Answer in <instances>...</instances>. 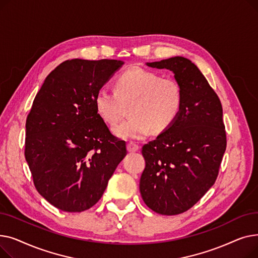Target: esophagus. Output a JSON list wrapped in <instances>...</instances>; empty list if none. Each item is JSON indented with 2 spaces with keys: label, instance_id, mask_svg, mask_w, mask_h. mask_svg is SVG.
Listing matches in <instances>:
<instances>
[{
  "label": "esophagus",
  "instance_id": "obj_1",
  "mask_svg": "<svg viewBox=\"0 0 258 258\" xmlns=\"http://www.w3.org/2000/svg\"><path fill=\"white\" fill-rule=\"evenodd\" d=\"M139 150V145L136 144L135 142H128L127 143V151L130 153H134V152H137Z\"/></svg>",
  "mask_w": 258,
  "mask_h": 258
}]
</instances>
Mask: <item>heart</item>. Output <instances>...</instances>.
<instances>
[{"mask_svg": "<svg viewBox=\"0 0 258 258\" xmlns=\"http://www.w3.org/2000/svg\"><path fill=\"white\" fill-rule=\"evenodd\" d=\"M183 103V92L175 79L162 77L142 68H132L116 80V90L101 88L95 96V106L101 119L110 126L124 116L126 106L132 114L114 128L122 139L141 140L162 133L177 120Z\"/></svg>", "mask_w": 258, "mask_h": 258, "instance_id": "heart-1", "label": "heart"}]
</instances>
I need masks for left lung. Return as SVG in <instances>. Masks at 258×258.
Instances as JSON below:
<instances>
[{
	"label": "left lung",
	"instance_id": "1",
	"mask_svg": "<svg viewBox=\"0 0 258 258\" xmlns=\"http://www.w3.org/2000/svg\"><path fill=\"white\" fill-rule=\"evenodd\" d=\"M146 66L170 70L183 92L177 120L142 147L145 168L140 179L146 206L175 215L190 209L218 178L227 145L223 107L191 60L174 56Z\"/></svg>",
	"mask_w": 258,
	"mask_h": 258
}]
</instances>
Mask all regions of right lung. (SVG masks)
Instances as JSON below:
<instances>
[{"mask_svg":"<svg viewBox=\"0 0 258 258\" xmlns=\"http://www.w3.org/2000/svg\"><path fill=\"white\" fill-rule=\"evenodd\" d=\"M124 62L71 59L45 79L26 120L25 158L36 190L67 212L90 209L126 156L111 134L95 96Z\"/></svg>","mask_w":258,"mask_h":258,"instance_id":"obj_1","label":"right lung"}]
</instances>
